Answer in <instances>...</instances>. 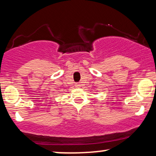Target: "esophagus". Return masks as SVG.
<instances>
[{
  "label": "esophagus",
  "mask_w": 156,
  "mask_h": 156,
  "mask_svg": "<svg viewBox=\"0 0 156 156\" xmlns=\"http://www.w3.org/2000/svg\"><path fill=\"white\" fill-rule=\"evenodd\" d=\"M75 87H76V88H79L80 87H81V84H80V83H75Z\"/></svg>",
  "instance_id": "esophagus-1"
}]
</instances>
